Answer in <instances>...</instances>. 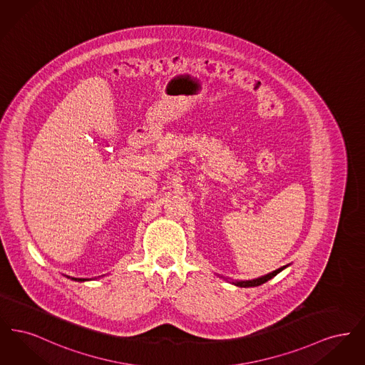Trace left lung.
<instances>
[{
    "mask_svg": "<svg viewBox=\"0 0 365 365\" xmlns=\"http://www.w3.org/2000/svg\"><path fill=\"white\" fill-rule=\"evenodd\" d=\"M287 267H289V264H287V265H283V267H280L278 269H275V271H272V272H269V274H267V275H264V277H260V278L252 279V280H232L231 283L235 284V286H238V287H256V286H260L262 283L268 282L269 279L277 277L279 272H282V271H283L284 268H287Z\"/></svg>",
    "mask_w": 365,
    "mask_h": 365,
    "instance_id": "1",
    "label": "left lung"
}]
</instances>
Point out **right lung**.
Segmentation results:
<instances>
[{
    "instance_id": "right-lung-1",
    "label": "right lung",
    "mask_w": 365,
    "mask_h": 365,
    "mask_svg": "<svg viewBox=\"0 0 365 365\" xmlns=\"http://www.w3.org/2000/svg\"><path fill=\"white\" fill-rule=\"evenodd\" d=\"M67 278H70V277H67ZM72 280H75V282H85V280H91V279H83V278H70Z\"/></svg>"
}]
</instances>
